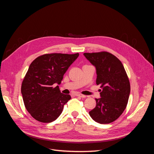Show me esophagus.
<instances>
[{
    "mask_svg": "<svg viewBox=\"0 0 154 154\" xmlns=\"http://www.w3.org/2000/svg\"><path fill=\"white\" fill-rule=\"evenodd\" d=\"M76 96H79V97H87L85 95H83L82 94H76Z\"/></svg>",
    "mask_w": 154,
    "mask_h": 154,
    "instance_id": "obj_1",
    "label": "esophagus"
}]
</instances>
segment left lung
Instances as JSON below:
<instances>
[{
  "mask_svg": "<svg viewBox=\"0 0 154 154\" xmlns=\"http://www.w3.org/2000/svg\"><path fill=\"white\" fill-rule=\"evenodd\" d=\"M83 55L96 67V84L101 88V97L96 98V107L89 115L97 123H110L122 114L128 103L130 85L127 72L122 62L110 53H85Z\"/></svg>",
  "mask_w": 154,
  "mask_h": 154,
  "instance_id": "8db88e82",
  "label": "left lung"
}]
</instances>
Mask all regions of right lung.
I'll return each instance as SVG.
<instances>
[{
    "instance_id": "right-lung-1",
    "label": "right lung",
    "mask_w": 154,
    "mask_h": 154,
    "mask_svg": "<svg viewBox=\"0 0 154 154\" xmlns=\"http://www.w3.org/2000/svg\"><path fill=\"white\" fill-rule=\"evenodd\" d=\"M78 56L45 54L32 62L23 80L21 93L26 109L34 119L51 123L61 114L71 97L62 93L55 84L61 83L64 74Z\"/></svg>"
}]
</instances>
